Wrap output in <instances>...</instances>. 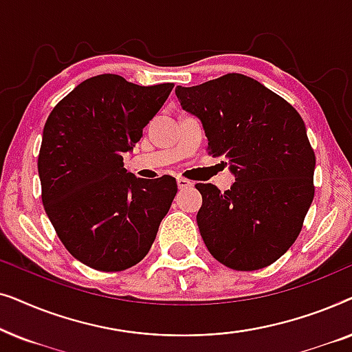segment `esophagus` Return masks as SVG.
<instances>
[{"mask_svg":"<svg viewBox=\"0 0 352 352\" xmlns=\"http://www.w3.org/2000/svg\"><path fill=\"white\" fill-rule=\"evenodd\" d=\"M176 182H177V187H179V189H187V187H192V182L189 179H184V177H177Z\"/></svg>","mask_w":352,"mask_h":352,"instance_id":"obj_1","label":"esophagus"}]
</instances>
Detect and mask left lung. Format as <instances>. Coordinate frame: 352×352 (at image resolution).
Wrapping results in <instances>:
<instances>
[{
	"label": "left lung",
	"mask_w": 352,
	"mask_h": 352,
	"mask_svg": "<svg viewBox=\"0 0 352 352\" xmlns=\"http://www.w3.org/2000/svg\"><path fill=\"white\" fill-rule=\"evenodd\" d=\"M176 96L204 124L208 152L229 160L235 176L224 192L195 186L206 248L235 271L269 266L295 243L314 199L316 155L305 122L285 99L240 74L177 86Z\"/></svg>",
	"instance_id": "obj_1"
}]
</instances>
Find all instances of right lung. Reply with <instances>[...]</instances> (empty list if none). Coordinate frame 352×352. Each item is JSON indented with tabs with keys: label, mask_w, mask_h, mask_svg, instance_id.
Wrapping results in <instances>:
<instances>
[{
	"label": "right lung",
	"mask_w": 352,
	"mask_h": 352,
	"mask_svg": "<svg viewBox=\"0 0 352 352\" xmlns=\"http://www.w3.org/2000/svg\"><path fill=\"white\" fill-rule=\"evenodd\" d=\"M173 83L139 86L120 75L85 80L52 109L38 157L41 200L72 256L115 272L146 256L177 192L176 179L123 168Z\"/></svg>",
	"instance_id": "obj_1"
}]
</instances>
